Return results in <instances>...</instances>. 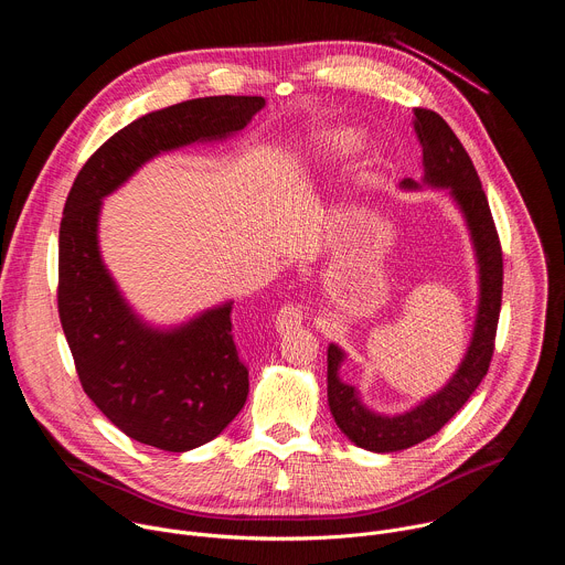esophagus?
Wrapping results in <instances>:
<instances>
[{
    "mask_svg": "<svg viewBox=\"0 0 565 565\" xmlns=\"http://www.w3.org/2000/svg\"><path fill=\"white\" fill-rule=\"evenodd\" d=\"M301 321H303V306L295 303V301H288L279 308L275 327H277V331H290V329L301 327Z\"/></svg>",
    "mask_w": 565,
    "mask_h": 565,
    "instance_id": "34e87169",
    "label": "esophagus"
}]
</instances>
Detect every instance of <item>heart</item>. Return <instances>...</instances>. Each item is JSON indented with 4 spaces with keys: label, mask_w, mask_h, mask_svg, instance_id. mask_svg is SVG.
<instances>
[{
    "label": "heart",
    "mask_w": 565,
    "mask_h": 565,
    "mask_svg": "<svg viewBox=\"0 0 565 565\" xmlns=\"http://www.w3.org/2000/svg\"><path fill=\"white\" fill-rule=\"evenodd\" d=\"M362 140L353 131H327L306 145V160L310 163H338L360 151Z\"/></svg>",
    "instance_id": "1"
}]
</instances>
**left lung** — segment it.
Here are the masks:
<instances>
[{"label": "left lung", "mask_w": 565, "mask_h": 565, "mask_svg": "<svg viewBox=\"0 0 565 565\" xmlns=\"http://www.w3.org/2000/svg\"><path fill=\"white\" fill-rule=\"evenodd\" d=\"M414 116V127L423 145L425 183L434 188H447L467 218L480 268V303L471 344L456 375L443 391L427 397L423 405L402 416L388 418L369 412L360 402L358 391L344 384L338 375L340 364L344 360L342 349H338L335 344L329 347L331 414L351 443L377 454L399 451L431 438L460 412V407L482 382V377L488 375L494 355V340L503 297L501 241L488 196L482 192L471 158L465 151L462 142L456 138V134L451 131V127L443 120V116L423 107H416ZM402 188L416 190L418 183L405 179L402 181Z\"/></svg>", "instance_id": "obj_1"}]
</instances>
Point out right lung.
I'll list each match as a JSON object with an SVG mask.
<instances>
[{
  "label": "right lung",
  "mask_w": 565,
  "mask_h": 565,
  "mask_svg": "<svg viewBox=\"0 0 565 565\" xmlns=\"http://www.w3.org/2000/svg\"><path fill=\"white\" fill-rule=\"evenodd\" d=\"M262 96H212L151 111L100 145L64 203L57 310L75 373L94 405L129 438L190 451L244 409L248 366L232 335V303L185 327H145L120 297L98 250L100 199L160 151L225 138L264 109Z\"/></svg>",
  "instance_id": "add662e5"
}]
</instances>
